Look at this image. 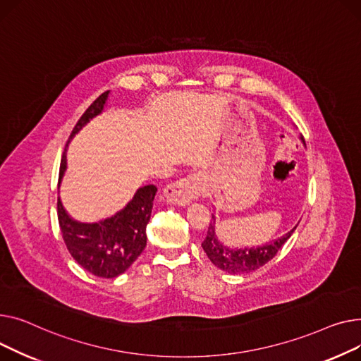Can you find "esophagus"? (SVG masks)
I'll return each instance as SVG.
<instances>
[{"label":"esophagus","mask_w":361,"mask_h":361,"mask_svg":"<svg viewBox=\"0 0 361 361\" xmlns=\"http://www.w3.org/2000/svg\"><path fill=\"white\" fill-rule=\"evenodd\" d=\"M201 194V182L198 175H188L169 183L164 188L167 202L176 205H186Z\"/></svg>","instance_id":"34e87169"}]
</instances>
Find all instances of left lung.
Returning <instances> with one entry per match:
<instances>
[{"mask_svg": "<svg viewBox=\"0 0 361 361\" xmlns=\"http://www.w3.org/2000/svg\"><path fill=\"white\" fill-rule=\"evenodd\" d=\"M295 227L291 228L283 238H279L277 240H272L271 243H267L264 246L230 249L217 240L216 217L213 214V220L209 223L207 236L202 242V249L207 253L209 261L213 262L217 268L228 274H247L264 267L268 261H271L275 255H277V252L293 235Z\"/></svg>", "mask_w": 361, "mask_h": 361, "instance_id": "obj_1", "label": "left lung"}]
</instances>
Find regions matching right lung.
Instances as JSON below:
<instances>
[{"label": "right lung", "instance_id": "1", "mask_svg": "<svg viewBox=\"0 0 361 361\" xmlns=\"http://www.w3.org/2000/svg\"><path fill=\"white\" fill-rule=\"evenodd\" d=\"M108 96L109 92L102 93L89 106L75 123L70 140L103 111ZM66 152L67 148L61 159L59 182L67 169ZM156 192L157 188L154 185H145L137 190L134 198L119 213L92 224L73 220L58 198V221L62 239L77 264L102 279H115L128 269L147 245L145 227L152 217Z\"/></svg>", "mask_w": 361, "mask_h": 361}]
</instances>
